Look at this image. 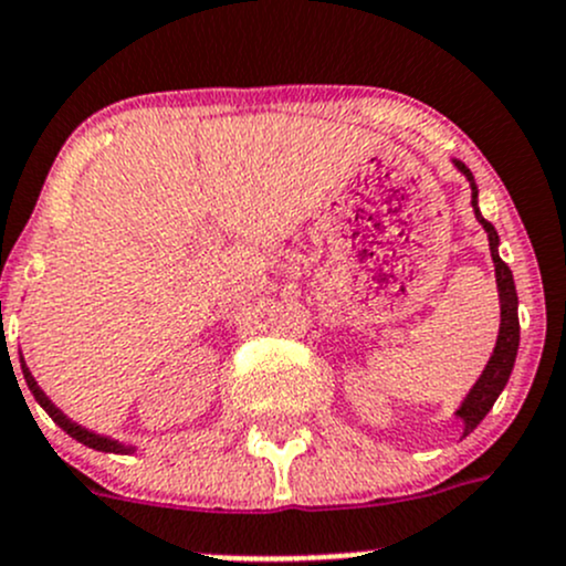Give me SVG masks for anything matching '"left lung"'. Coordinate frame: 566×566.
Listing matches in <instances>:
<instances>
[{"label":"left lung","mask_w":566,"mask_h":566,"mask_svg":"<svg viewBox=\"0 0 566 566\" xmlns=\"http://www.w3.org/2000/svg\"><path fill=\"white\" fill-rule=\"evenodd\" d=\"M454 167L460 169L462 175L468 177L471 182V205H473V216H476L479 224L484 227L490 241V256H493L495 265V284H499V298H501V328H499V339H495L493 356H490L488 367L484 373L479 375V380L473 384V389L468 391V397L462 399V405L458 408V419H462V436L476 430L479 421L490 413L493 402L499 399V394L504 391L506 380H510L512 367H515V356H517V345H521V323H517V290H515V279H512L510 265L499 256V232L495 227L490 224L488 219L479 210V188L473 182L471 169L465 167L462 161H454Z\"/></svg>","instance_id":"1"}]
</instances>
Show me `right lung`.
Instances as JSON below:
<instances>
[{
  "label": "right lung",
  "instance_id": "obj_1",
  "mask_svg": "<svg viewBox=\"0 0 566 566\" xmlns=\"http://www.w3.org/2000/svg\"><path fill=\"white\" fill-rule=\"evenodd\" d=\"M21 369H24V380H27V386H30V391L35 394V399H38L40 408H43L45 413H49L51 419H54L56 424H60L62 430L67 432V436L76 438V441H78V443H84V447L95 449V452H114V454H128V452H134V447H123V443H119V441H112V438L98 436V432H90L87 427H82V424H76V421L67 419V416L62 413V410L56 408V405L51 402L49 397H45L43 389H40L38 380L32 378V373H30V369H27L24 358H21Z\"/></svg>",
  "mask_w": 566,
  "mask_h": 566
}]
</instances>
